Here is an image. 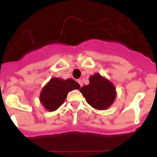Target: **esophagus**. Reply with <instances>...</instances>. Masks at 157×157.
Segmentation results:
<instances>
[{"label":"esophagus","mask_w":157,"mask_h":157,"mask_svg":"<svg viewBox=\"0 0 157 157\" xmlns=\"http://www.w3.org/2000/svg\"><path fill=\"white\" fill-rule=\"evenodd\" d=\"M78 83H79V85H80V86H82V85H83V84H82V79H78Z\"/></svg>","instance_id":"esophagus-1"}]
</instances>
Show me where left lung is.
<instances>
[{"label":"left lung","instance_id":"obj_1","mask_svg":"<svg viewBox=\"0 0 157 157\" xmlns=\"http://www.w3.org/2000/svg\"><path fill=\"white\" fill-rule=\"evenodd\" d=\"M89 81V85L80 89L87 103L98 110H105L110 107L116 99L114 85L98 73L90 76Z\"/></svg>","mask_w":157,"mask_h":157}]
</instances>
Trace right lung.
Segmentation results:
<instances>
[{"label": "right lung", "mask_w": 157, "mask_h": 157, "mask_svg": "<svg viewBox=\"0 0 157 157\" xmlns=\"http://www.w3.org/2000/svg\"><path fill=\"white\" fill-rule=\"evenodd\" d=\"M78 89L79 84L71 78L63 80L52 78L41 90L40 101L45 109L53 112L63 105L70 91Z\"/></svg>", "instance_id": "right-lung-1"}]
</instances>
